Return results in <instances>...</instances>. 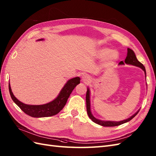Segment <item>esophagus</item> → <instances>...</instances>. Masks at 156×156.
I'll list each match as a JSON object with an SVG mask.
<instances>
[{"label":"esophagus","instance_id":"1","mask_svg":"<svg viewBox=\"0 0 156 156\" xmlns=\"http://www.w3.org/2000/svg\"><path fill=\"white\" fill-rule=\"evenodd\" d=\"M82 81L86 83H88L90 82L91 81L90 76L87 75V74H85V75H83V77H82Z\"/></svg>","mask_w":156,"mask_h":156}]
</instances>
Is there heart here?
<instances>
[{
  "instance_id": "obj_1",
  "label": "heart",
  "mask_w": 156,
  "mask_h": 156,
  "mask_svg": "<svg viewBox=\"0 0 156 156\" xmlns=\"http://www.w3.org/2000/svg\"><path fill=\"white\" fill-rule=\"evenodd\" d=\"M97 56L99 58H105L108 62H115L119 58V52L116 50L108 48H102L97 51Z\"/></svg>"
}]
</instances>
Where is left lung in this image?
Returning a JSON list of instances; mask_svg holds the SVG:
<instances>
[{"label": "left lung", "mask_w": 156, "mask_h": 156, "mask_svg": "<svg viewBox=\"0 0 156 156\" xmlns=\"http://www.w3.org/2000/svg\"><path fill=\"white\" fill-rule=\"evenodd\" d=\"M124 63L126 64H130V65H132V66L140 67L144 71V73H145V75H146V72L145 67H144L143 66V64L140 63L137 59L134 51L132 50V49L130 48H128L127 56H126V59H125ZM124 63L122 61V62H120L119 63V64L120 65H124ZM86 104H87V114H88L89 117L93 121L94 123L99 124V125H101V126H119V125H120V124H122L124 123H126V122H128V121L131 120L133 118L137 115L138 112L140 111V110H139V111H138L134 114V115H133L130 118H128V119H127L126 120L119 121V122H116V121H104V120L97 119L95 117L93 116V115H92V113H91V111H90V90H89V88H87V94H86Z\"/></svg>", "instance_id": "left-lung-1"}]
</instances>
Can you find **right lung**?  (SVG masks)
Here are the masks:
<instances>
[{
	"mask_svg": "<svg viewBox=\"0 0 156 156\" xmlns=\"http://www.w3.org/2000/svg\"><path fill=\"white\" fill-rule=\"evenodd\" d=\"M43 40L44 39H40L38 40L41 41ZM80 80L81 79L79 77L70 79L64 85L58 96L54 101L47 104L41 105H30L23 103L14 97L11 90L10 83L9 85V89L12 101L26 115L34 118L48 117L55 115L62 111L63 108L65 107L68 98L72 91L79 83H80Z\"/></svg>",
	"mask_w": 156,
	"mask_h": 156,
	"instance_id": "1",
	"label": "right lung"
}]
</instances>
